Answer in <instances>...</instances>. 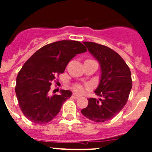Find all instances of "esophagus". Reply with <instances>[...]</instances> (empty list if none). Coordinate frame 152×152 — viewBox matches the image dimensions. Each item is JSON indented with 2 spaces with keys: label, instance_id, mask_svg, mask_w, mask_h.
<instances>
[{
  "label": "esophagus",
  "instance_id": "34e87169",
  "mask_svg": "<svg viewBox=\"0 0 152 152\" xmlns=\"http://www.w3.org/2000/svg\"><path fill=\"white\" fill-rule=\"evenodd\" d=\"M72 96V98H74V99H77V98L80 97V96L77 94H73Z\"/></svg>",
  "mask_w": 152,
  "mask_h": 152
}]
</instances>
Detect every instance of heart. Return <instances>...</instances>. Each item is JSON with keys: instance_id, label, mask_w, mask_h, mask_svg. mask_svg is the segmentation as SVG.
<instances>
[{"instance_id": "b5f03b06", "label": "heart", "mask_w": 152, "mask_h": 152, "mask_svg": "<svg viewBox=\"0 0 152 152\" xmlns=\"http://www.w3.org/2000/svg\"><path fill=\"white\" fill-rule=\"evenodd\" d=\"M73 90L77 94H81V93L84 92V88L80 84H75L73 86Z\"/></svg>"}]
</instances>
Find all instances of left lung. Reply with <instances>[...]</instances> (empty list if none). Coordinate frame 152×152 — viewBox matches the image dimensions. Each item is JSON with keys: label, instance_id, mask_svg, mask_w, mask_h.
<instances>
[{"label": "left lung", "instance_id": "left-lung-1", "mask_svg": "<svg viewBox=\"0 0 152 152\" xmlns=\"http://www.w3.org/2000/svg\"><path fill=\"white\" fill-rule=\"evenodd\" d=\"M83 43L100 64L101 75L94 91L100 98H89L81 113L96 123L108 121L127 103L132 87L131 72L121 56L110 48L91 42Z\"/></svg>", "mask_w": 152, "mask_h": 152}]
</instances>
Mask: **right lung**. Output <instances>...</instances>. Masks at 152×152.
Listing matches in <instances>:
<instances>
[{
    "instance_id": "right-lung-1",
    "label": "right lung",
    "mask_w": 152,
    "mask_h": 152,
    "mask_svg": "<svg viewBox=\"0 0 152 152\" xmlns=\"http://www.w3.org/2000/svg\"><path fill=\"white\" fill-rule=\"evenodd\" d=\"M85 52L80 42L61 40L42 47L25 62L17 75L15 91L19 106L28 119L45 124L57 116L72 92L61 90L60 94L51 95L52 82L76 55Z\"/></svg>"
}]
</instances>
